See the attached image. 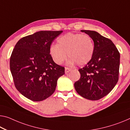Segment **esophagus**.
Returning <instances> with one entry per match:
<instances>
[{
    "instance_id": "34e87169",
    "label": "esophagus",
    "mask_w": 130,
    "mask_h": 130,
    "mask_svg": "<svg viewBox=\"0 0 130 130\" xmlns=\"http://www.w3.org/2000/svg\"><path fill=\"white\" fill-rule=\"evenodd\" d=\"M71 70V69H70V68H68V67H65V73L67 74L68 73H69L70 71Z\"/></svg>"
}]
</instances>
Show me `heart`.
I'll return each mask as SVG.
<instances>
[{
	"mask_svg": "<svg viewBox=\"0 0 130 130\" xmlns=\"http://www.w3.org/2000/svg\"><path fill=\"white\" fill-rule=\"evenodd\" d=\"M95 51L92 39L89 35L80 33H67L57 39V44L49 48L52 58L56 64H61L70 57L69 64L77 63L79 66L87 64L91 61Z\"/></svg>",
	"mask_w": 130,
	"mask_h": 130,
	"instance_id": "obj_1",
	"label": "heart"
}]
</instances>
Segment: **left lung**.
<instances>
[{
	"instance_id": "8db88e82",
	"label": "left lung",
	"mask_w": 130,
	"mask_h": 130,
	"mask_svg": "<svg viewBox=\"0 0 130 130\" xmlns=\"http://www.w3.org/2000/svg\"><path fill=\"white\" fill-rule=\"evenodd\" d=\"M81 31L92 39L95 51L91 61L78 70L81 77L74 88L81 96L96 101L108 94L118 82L120 53L110 39L94 31Z\"/></svg>"
}]
</instances>
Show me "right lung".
Masks as SVG:
<instances>
[{
    "mask_svg": "<svg viewBox=\"0 0 130 130\" xmlns=\"http://www.w3.org/2000/svg\"><path fill=\"white\" fill-rule=\"evenodd\" d=\"M63 31H41L17 42L10 59L15 87L32 101L45 100L53 94L64 67L56 64L49 48Z\"/></svg>",
    "mask_w": 130,
    "mask_h": 130,
    "instance_id": "right-lung-1",
    "label": "right lung"
}]
</instances>
